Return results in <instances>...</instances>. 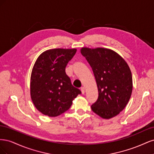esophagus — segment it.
Wrapping results in <instances>:
<instances>
[{
    "label": "esophagus",
    "mask_w": 154,
    "mask_h": 154,
    "mask_svg": "<svg viewBox=\"0 0 154 154\" xmlns=\"http://www.w3.org/2000/svg\"><path fill=\"white\" fill-rule=\"evenodd\" d=\"M81 91H82V93L83 94H84V93H85V87H81Z\"/></svg>",
    "instance_id": "esophagus-1"
}]
</instances>
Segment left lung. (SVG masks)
Listing matches in <instances>:
<instances>
[{
    "label": "left lung",
    "instance_id": "8db88e82",
    "mask_svg": "<svg viewBox=\"0 0 154 154\" xmlns=\"http://www.w3.org/2000/svg\"><path fill=\"white\" fill-rule=\"evenodd\" d=\"M94 72L98 98L91 105L92 110L103 119L118 115L127 106L132 92V76L127 63L114 51L97 48H82Z\"/></svg>",
    "mask_w": 154,
    "mask_h": 154
}]
</instances>
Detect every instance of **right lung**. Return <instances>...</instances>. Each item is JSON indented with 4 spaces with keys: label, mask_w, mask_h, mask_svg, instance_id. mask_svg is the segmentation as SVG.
Returning a JSON list of instances; mask_svg holds the SVG:
<instances>
[{
    "label": "right lung",
    "mask_w": 154,
    "mask_h": 154,
    "mask_svg": "<svg viewBox=\"0 0 154 154\" xmlns=\"http://www.w3.org/2000/svg\"><path fill=\"white\" fill-rule=\"evenodd\" d=\"M76 49H52L42 53L32 67L30 94L42 114L56 117L67 111L81 91L72 86L66 73Z\"/></svg>",
    "instance_id": "1"
}]
</instances>
